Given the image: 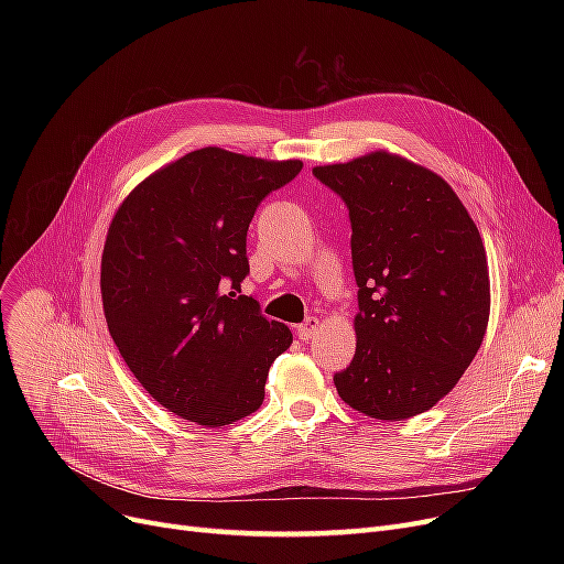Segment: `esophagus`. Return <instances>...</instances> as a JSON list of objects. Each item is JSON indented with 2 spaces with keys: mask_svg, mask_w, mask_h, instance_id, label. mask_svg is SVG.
I'll return each mask as SVG.
<instances>
[{
  "mask_svg": "<svg viewBox=\"0 0 564 564\" xmlns=\"http://www.w3.org/2000/svg\"><path fill=\"white\" fill-rule=\"evenodd\" d=\"M319 327H322V322L317 317H308L304 324H300V327H297V336L302 340H311L317 334Z\"/></svg>",
  "mask_w": 564,
  "mask_h": 564,
  "instance_id": "obj_1",
  "label": "esophagus"
}]
</instances>
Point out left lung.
<instances>
[{"mask_svg":"<svg viewBox=\"0 0 564 564\" xmlns=\"http://www.w3.org/2000/svg\"><path fill=\"white\" fill-rule=\"evenodd\" d=\"M347 205L359 285L357 351L338 395L377 421H404L446 398L489 322L478 226L434 171L389 151L313 169Z\"/></svg>","mask_w":564,"mask_h":564,"instance_id":"left-lung-1","label":"left lung"}]
</instances>
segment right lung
<instances>
[{"mask_svg":"<svg viewBox=\"0 0 564 564\" xmlns=\"http://www.w3.org/2000/svg\"><path fill=\"white\" fill-rule=\"evenodd\" d=\"M302 160L198 148L141 181L109 224L100 292L123 361L164 409L224 427L260 409L270 366L292 343L253 297L247 230L260 200Z\"/></svg>","mask_w":564,"mask_h":564,"instance_id":"add662e5","label":"right lung"}]
</instances>
